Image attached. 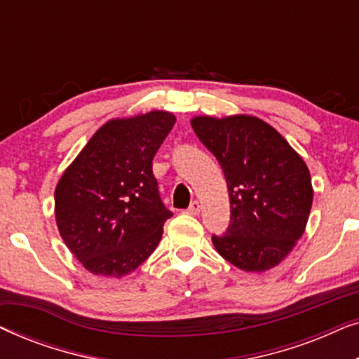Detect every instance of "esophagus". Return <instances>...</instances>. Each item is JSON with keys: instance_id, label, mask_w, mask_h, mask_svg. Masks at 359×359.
<instances>
[{"instance_id": "1", "label": "esophagus", "mask_w": 359, "mask_h": 359, "mask_svg": "<svg viewBox=\"0 0 359 359\" xmlns=\"http://www.w3.org/2000/svg\"><path fill=\"white\" fill-rule=\"evenodd\" d=\"M199 212H201V203H199V201H193V203H191V205L188 208V214L198 215Z\"/></svg>"}]
</instances>
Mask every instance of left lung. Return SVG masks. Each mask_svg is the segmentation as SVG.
<instances>
[{
    "instance_id": "8db88e82",
    "label": "left lung",
    "mask_w": 359,
    "mask_h": 359,
    "mask_svg": "<svg viewBox=\"0 0 359 359\" xmlns=\"http://www.w3.org/2000/svg\"><path fill=\"white\" fill-rule=\"evenodd\" d=\"M191 126L224 171L230 224L212 235L222 258L243 271L276 266L302 237L312 208L306 163L258 117H196Z\"/></svg>"
}]
</instances>
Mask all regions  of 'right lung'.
I'll return each mask as SVG.
<instances>
[{
    "mask_svg": "<svg viewBox=\"0 0 359 359\" xmlns=\"http://www.w3.org/2000/svg\"><path fill=\"white\" fill-rule=\"evenodd\" d=\"M175 121L151 111L107 122L58 181V232L88 271L121 278L158 245L173 212L160 198L151 161Z\"/></svg>",
    "mask_w": 359,
    "mask_h": 359,
    "instance_id": "1",
    "label": "right lung"
}]
</instances>
